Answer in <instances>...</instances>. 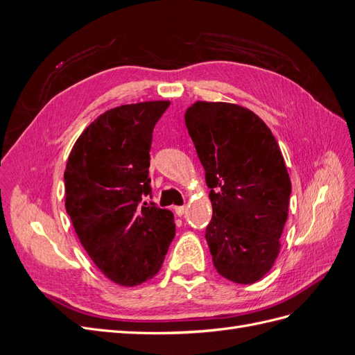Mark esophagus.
Returning a JSON list of instances; mask_svg holds the SVG:
<instances>
[{
    "label": "esophagus",
    "instance_id": "34e87169",
    "mask_svg": "<svg viewBox=\"0 0 355 355\" xmlns=\"http://www.w3.org/2000/svg\"><path fill=\"white\" fill-rule=\"evenodd\" d=\"M187 211V206H178L175 207V213L178 214V216H182V214H185Z\"/></svg>",
    "mask_w": 355,
    "mask_h": 355
}]
</instances>
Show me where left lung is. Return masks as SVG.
I'll return each mask as SVG.
<instances>
[{"label":"left lung","instance_id":"8db88e82","mask_svg":"<svg viewBox=\"0 0 355 355\" xmlns=\"http://www.w3.org/2000/svg\"><path fill=\"white\" fill-rule=\"evenodd\" d=\"M185 124L210 188L213 265L234 283L259 282L280 253L292 192L280 146L259 116L234 103L196 102Z\"/></svg>","mask_w":355,"mask_h":355}]
</instances>
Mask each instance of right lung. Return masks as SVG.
<instances>
[{
  "instance_id": "add662e5",
  "label": "right lung",
  "mask_w": 355,
  "mask_h": 355,
  "mask_svg": "<svg viewBox=\"0 0 355 355\" xmlns=\"http://www.w3.org/2000/svg\"><path fill=\"white\" fill-rule=\"evenodd\" d=\"M168 105H121L99 115L77 139L63 175L75 232L94 265L120 286L153 278L175 239L173 213L142 204L153 191V132Z\"/></svg>"
}]
</instances>
